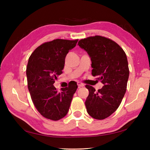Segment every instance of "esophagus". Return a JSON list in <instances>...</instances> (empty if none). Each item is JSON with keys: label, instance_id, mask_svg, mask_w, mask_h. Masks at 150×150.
Masks as SVG:
<instances>
[{"label": "esophagus", "instance_id": "34e87169", "mask_svg": "<svg viewBox=\"0 0 150 150\" xmlns=\"http://www.w3.org/2000/svg\"><path fill=\"white\" fill-rule=\"evenodd\" d=\"M77 85H78L79 87H84V86H85L83 83H81V82H78L77 83Z\"/></svg>", "mask_w": 150, "mask_h": 150}]
</instances>
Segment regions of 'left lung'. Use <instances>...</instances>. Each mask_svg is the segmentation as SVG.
Returning <instances> with one entry per match:
<instances>
[{
  "instance_id": "1",
  "label": "left lung",
  "mask_w": 150,
  "mask_h": 150,
  "mask_svg": "<svg viewBox=\"0 0 150 150\" xmlns=\"http://www.w3.org/2000/svg\"><path fill=\"white\" fill-rule=\"evenodd\" d=\"M78 45L89 55L92 75L103 84L97 92L92 86H85L89 91L86 108L91 117L103 120L115 112L125 95L129 77L126 55L115 42L100 35L81 40Z\"/></svg>"
}]
</instances>
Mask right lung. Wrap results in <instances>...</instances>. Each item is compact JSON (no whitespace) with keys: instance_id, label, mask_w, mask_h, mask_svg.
I'll return each instance as SVG.
<instances>
[{"instance_id":"1","label":"right lung","mask_w":150,"mask_h":150,"mask_svg":"<svg viewBox=\"0 0 150 150\" xmlns=\"http://www.w3.org/2000/svg\"><path fill=\"white\" fill-rule=\"evenodd\" d=\"M78 40L56 39L40 45L29 57L26 67L28 87L38 111L47 119L59 120L69 111L77 88L75 82L58 92L54 84L64 68L65 59Z\"/></svg>"}]
</instances>
